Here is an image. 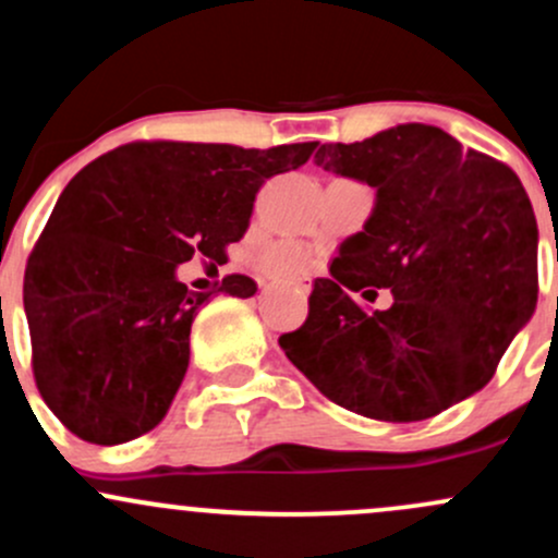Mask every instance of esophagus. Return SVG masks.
I'll return each instance as SVG.
<instances>
[{
	"label": "esophagus",
	"mask_w": 558,
	"mask_h": 558,
	"mask_svg": "<svg viewBox=\"0 0 558 558\" xmlns=\"http://www.w3.org/2000/svg\"><path fill=\"white\" fill-rule=\"evenodd\" d=\"M290 284L295 287V290H301V292H308V290H311L308 281H290Z\"/></svg>",
	"instance_id": "34e87169"
}]
</instances>
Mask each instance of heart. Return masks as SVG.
<instances>
[{
    "mask_svg": "<svg viewBox=\"0 0 558 558\" xmlns=\"http://www.w3.org/2000/svg\"><path fill=\"white\" fill-rule=\"evenodd\" d=\"M316 266V257L295 239H281L257 253V268L274 279H298Z\"/></svg>",
    "mask_w": 558,
    "mask_h": 558,
    "instance_id": "heart-1",
    "label": "heart"
}]
</instances>
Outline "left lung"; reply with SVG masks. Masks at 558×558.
I'll list each match as a JSON object with an SVG mask.
<instances>
[{
    "label": "left lung",
    "mask_w": 558,
    "mask_h": 558,
    "mask_svg": "<svg viewBox=\"0 0 558 558\" xmlns=\"http://www.w3.org/2000/svg\"><path fill=\"white\" fill-rule=\"evenodd\" d=\"M314 161L373 185L375 207L279 338L287 359L329 401L388 423L487 386L537 305V223L517 172L430 124L327 143ZM377 289L395 303L367 312Z\"/></svg>",
    "instance_id": "obj_1"
}]
</instances>
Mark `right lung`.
Returning <instances> with one entry per match:
<instances>
[{"label":"right lung","mask_w":558,"mask_h":558,"mask_svg":"<svg viewBox=\"0 0 558 558\" xmlns=\"http://www.w3.org/2000/svg\"><path fill=\"white\" fill-rule=\"evenodd\" d=\"M316 146L137 141L71 178L23 277L37 388L71 434L111 447L161 423L202 303L257 290L231 274L194 292L178 266L220 260L247 231L260 185L298 170Z\"/></svg>","instance_id":"obj_1"}]
</instances>
